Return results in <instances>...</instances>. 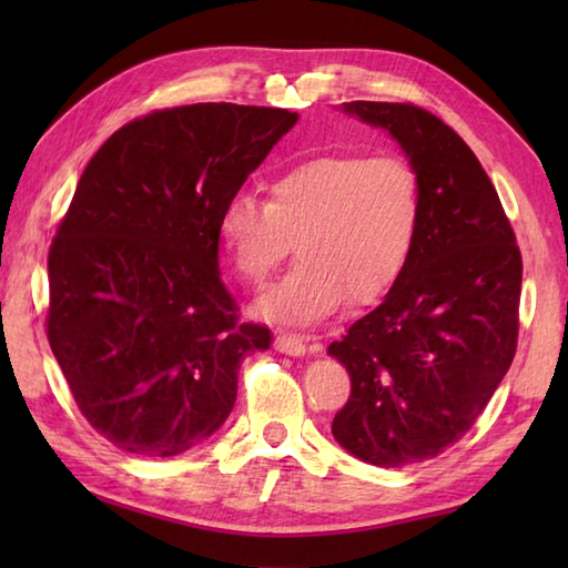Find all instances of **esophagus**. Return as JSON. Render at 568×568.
<instances>
[{
  "mask_svg": "<svg viewBox=\"0 0 568 568\" xmlns=\"http://www.w3.org/2000/svg\"><path fill=\"white\" fill-rule=\"evenodd\" d=\"M275 348L285 356H305L307 354L305 342L295 334H277L275 336Z\"/></svg>",
  "mask_w": 568,
  "mask_h": 568,
  "instance_id": "34e87169",
  "label": "esophagus"
}]
</instances>
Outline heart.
I'll list each match as a JSON object with an SVG mask.
<instances>
[{
	"instance_id": "1",
	"label": "heart",
	"mask_w": 568,
	"mask_h": 568,
	"mask_svg": "<svg viewBox=\"0 0 568 568\" xmlns=\"http://www.w3.org/2000/svg\"><path fill=\"white\" fill-rule=\"evenodd\" d=\"M422 224V185L397 155L327 153L275 173L265 202L229 197L216 239L239 281L261 285L295 241L297 263L261 297L256 312L291 327L315 324L352 295L383 297L413 256Z\"/></svg>"
}]
</instances>
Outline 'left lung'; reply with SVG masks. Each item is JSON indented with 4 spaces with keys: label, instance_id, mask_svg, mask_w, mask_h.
I'll return each instance as SVG.
<instances>
[{
    "label": "left lung",
    "instance_id": "8db88e82",
    "mask_svg": "<svg viewBox=\"0 0 568 568\" xmlns=\"http://www.w3.org/2000/svg\"><path fill=\"white\" fill-rule=\"evenodd\" d=\"M339 110L400 146L419 175L422 224L383 303L327 348L352 376L332 434L361 462L409 466L462 439L508 373L523 258L484 165L442 119L397 102Z\"/></svg>",
    "mask_w": 568,
    "mask_h": 568
}]
</instances>
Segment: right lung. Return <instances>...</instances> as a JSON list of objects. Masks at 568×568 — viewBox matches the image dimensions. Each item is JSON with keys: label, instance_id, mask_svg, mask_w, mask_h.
I'll use <instances>...</instances> for the list:
<instances>
[{"label": "right lung", "instance_id": "add662e5", "mask_svg": "<svg viewBox=\"0 0 568 568\" xmlns=\"http://www.w3.org/2000/svg\"><path fill=\"white\" fill-rule=\"evenodd\" d=\"M297 124L273 106L187 104L136 119L92 155L48 253V342L80 413L122 452L178 456L220 429L241 358L216 214Z\"/></svg>", "mask_w": 568, "mask_h": 568}]
</instances>
